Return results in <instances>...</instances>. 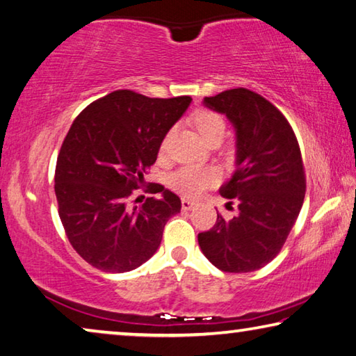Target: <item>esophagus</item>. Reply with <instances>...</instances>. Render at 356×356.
Segmentation results:
<instances>
[{
	"label": "esophagus",
	"instance_id": "1",
	"mask_svg": "<svg viewBox=\"0 0 356 356\" xmlns=\"http://www.w3.org/2000/svg\"><path fill=\"white\" fill-rule=\"evenodd\" d=\"M195 207H197V203L189 200V198H183V200H181V208H183V211H192Z\"/></svg>",
	"mask_w": 356,
	"mask_h": 356
}]
</instances>
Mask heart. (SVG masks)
<instances>
[{
  "instance_id": "1",
  "label": "heart",
  "mask_w": 356,
  "mask_h": 356,
  "mask_svg": "<svg viewBox=\"0 0 356 356\" xmlns=\"http://www.w3.org/2000/svg\"><path fill=\"white\" fill-rule=\"evenodd\" d=\"M194 123L204 137V140L213 139L214 136H223L225 133V120L220 114L213 111H198L194 114ZM168 134L161 142V152L167 147ZM219 170L209 165H183L168 177V186L173 191L186 197H195L203 191L209 189L219 181Z\"/></svg>"
}]
</instances>
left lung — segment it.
I'll return each mask as SVG.
<instances>
[{"label":"left lung","instance_id":"obj_1","mask_svg":"<svg viewBox=\"0 0 356 356\" xmlns=\"http://www.w3.org/2000/svg\"><path fill=\"white\" fill-rule=\"evenodd\" d=\"M204 104L236 128L238 167L220 195L238 213L232 219L217 214L198 244L223 272L258 270L282 250L302 209L307 178L300 147L288 118L257 92L238 87L207 97Z\"/></svg>","mask_w":356,"mask_h":356}]
</instances>
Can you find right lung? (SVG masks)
Segmentation results:
<instances>
[{
	"mask_svg": "<svg viewBox=\"0 0 356 356\" xmlns=\"http://www.w3.org/2000/svg\"><path fill=\"white\" fill-rule=\"evenodd\" d=\"M192 98H149L115 90L74 118L62 142L54 192L65 234L81 258L103 272H129L158 250L167 220L181 200L158 183L145 184L164 139ZM140 190L163 192L140 207Z\"/></svg>",
	"mask_w": 356,
	"mask_h": 356,
	"instance_id": "right-lung-1",
	"label": "right lung"
}]
</instances>
